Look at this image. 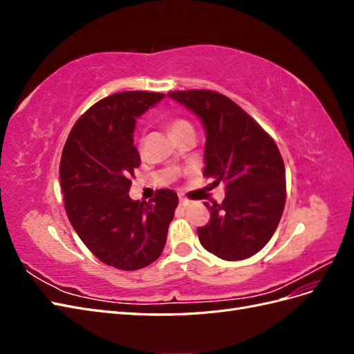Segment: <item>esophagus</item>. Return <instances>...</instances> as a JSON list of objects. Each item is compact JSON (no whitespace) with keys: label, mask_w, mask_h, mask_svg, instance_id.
Listing matches in <instances>:
<instances>
[{"label":"esophagus","mask_w":354,"mask_h":354,"mask_svg":"<svg viewBox=\"0 0 354 354\" xmlns=\"http://www.w3.org/2000/svg\"><path fill=\"white\" fill-rule=\"evenodd\" d=\"M178 202H180V207H187L189 203H190V201L187 198H183V196H180Z\"/></svg>","instance_id":"esophagus-1"}]
</instances>
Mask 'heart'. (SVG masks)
I'll use <instances>...</instances> for the list:
<instances>
[{
	"instance_id": "heart-1",
	"label": "heart",
	"mask_w": 354,
	"mask_h": 354,
	"mask_svg": "<svg viewBox=\"0 0 354 354\" xmlns=\"http://www.w3.org/2000/svg\"><path fill=\"white\" fill-rule=\"evenodd\" d=\"M169 130L171 133H173V136L177 138L180 134H183L185 131L187 130H194V127H192V124L186 120H183V118H173V120L169 121Z\"/></svg>"
}]
</instances>
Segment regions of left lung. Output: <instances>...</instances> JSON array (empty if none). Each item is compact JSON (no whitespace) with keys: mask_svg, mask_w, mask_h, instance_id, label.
<instances>
[{"mask_svg":"<svg viewBox=\"0 0 354 354\" xmlns=\"http://www.w3.org/2000/svg\"><path fill=\"white\" fill-rule=\"evenodd\" d=\"M205 127V169L226 187L221 203H203L209 221L198 227L203 248L221 260L248 259L264 248L281 221L285 165L273 138L226 95L211 90L171 91Z\"/></svg>","mask_w":354,"mask_h":354,"instance_id":"1","label":"left lung"}]
</instances>
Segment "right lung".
Listing matches in <instances>:
<instances>
[{"instance_id":"right-lung-1","label":"right lung","mask_w":354,"mask_h":354,"mask_svg":"<svg viewBox=\"0 0 354 354\" xmlns=\"http://www.w3.org/2000/svg\"><path fill=\"white\" fill-rule=\"evenodd\" d=\"M162 93L108 95L75 122L60 159L65 209L85 246L104 264L138 270L162 252L178 198L160 189L149 202L128 195L140 155L134 146L136 118Z\"/></svg>"}]
</instances>
